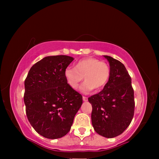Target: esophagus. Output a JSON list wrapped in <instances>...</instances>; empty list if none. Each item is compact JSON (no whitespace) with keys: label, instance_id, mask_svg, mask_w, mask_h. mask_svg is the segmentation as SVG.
<instances>
[{"label":"esophagus","instance_id":"esophagus-1","mask_svg":"<svg viewBox=\"0 0 159 159\" xmlns=\"http://www.w3.org/2000/svg\"><path fill=\"white\" fill-rule=\"evenodd\" d=\"M83 101H85V102H86V101H88V98H87V97L83 96Z\"/></svg>","mask_w":159,"mask_h":159}]
</instances>
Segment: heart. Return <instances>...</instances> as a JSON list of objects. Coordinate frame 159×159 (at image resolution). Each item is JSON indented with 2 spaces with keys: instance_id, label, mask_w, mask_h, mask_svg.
<instances>
[{
  "instance_id": "b5f03b06",
  "label": "heart",
  "mask_w": 159,
  "mask_h": 159,
  "mask_svg": "<svg viewBox=\"0 0 159 159\" xmlns=\"http://www.w3.org/2000/svg\"><path fill=\"white\" fill-rule=\"evenodd\" d=\"M111 69L104 61L93 57L80 60L73 67H67L64 71V76L69 85L76 90L84 76L85 81L80 88L82 93L88 94L93 89L99 90L108 83Z\"/></svg>"
}]
</instances>
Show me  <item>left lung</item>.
<instances>
[{
    "label": "left lung",
    "instance_id": "1",
    "mask_svg": "<svg viewBox=\"0 0 159 159\" xmlns=\"http://www.w3.org/2000/svg\"><path fill=\"white\" fill-rule=\"evenodd\" d=\"M111 75L103 90L88 98L92 104V124L97 133L107 138L122 134L133 120L134 90L131 77L123 64L110 56Z\"/></svg>",
    "mask_w": 159,
    "mask_h": 159
}]
</instances>
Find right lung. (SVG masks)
Segmentation results:
<instances>
[{
  "label": "right lung",
  "mask_w": 159,
  "mask_h": 159,
  "mask_svg": "<svg viewBox=\"0 0 159 159\" xmlns=\"http://www.w3.org/2000/svg\"><path fill=\"white\" fill-rule=\"evenodd\" d=\"M73 60L66 55L45 57L31 66L25 80L26 116L45 138L66 135L83 103L82 95L70 87L64 76Z\"/></svg>",
  "instance_id": "obj_1"
}]
</instances>
